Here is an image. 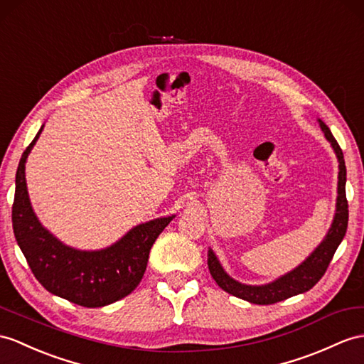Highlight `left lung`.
<instances>
[{"label": "left lung", "mask_w": 364, "mask_h": 364, "mask_svg": "<svg viewBox=\"0 0 364 364\" xmlns=\"http://www.w3.org/2000/svg\"><path fill=\"white\" fill-rule=\"evenodd\" d=\"M320 127L324 132L326 139L331 141L333 146L336 157L340 162V173H338V199H336V213L333 218V224L327 233L324 241L320 247L309 256V258L296 267L294 272L287 273L286 277L277 279L272 284L267 286H245L232 279L228 274L220 267L219 261L216 259L215 253L211 250L208 252V270L211 273L213 279L218 282V286L228 291L230 295L237 296L245 301H250L253 304H274L278 301L287 299L290 296H295L298 294H304V291L312 289L318 281L323 278L327 267L333 258V255L341 244L343 237L348 230V220H349V208H348V199H346V165H344V156L338 141L332 136L331 129L327 128L324 122L320 120Z\"/></svg>", "instance_id": "obj_1"}]
</instances>
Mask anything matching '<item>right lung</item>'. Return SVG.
<instances>
[{"label": "right lung", "instance_id": "add662e5", "mask_svg": "<svg viewBox=\"0 0 364 364\" xmlns=\"http://www.w3.org/2000/svg\"><path fill=\"white\" fill-rule=\"evenodd\" d=\"M41 129L24 149L15 176L12 227L16 242L33 277L50 294L83 307L112 304L139 286L149 250L173 216L137 225L117 244L100 252H80L63 245L41 227L26 190L24 164Z\"/></svg>", "mask_w": 364, "mask_h": 364}]
</instances>
